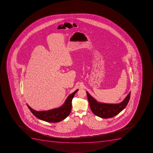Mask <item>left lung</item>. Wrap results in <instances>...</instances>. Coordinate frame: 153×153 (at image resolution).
<instances>
[{
    "instance_id": "obj_1",
    "label": "left lung",
    "mask_w": 153,
    "mask_h": 153,
    "mask_svg": "<svg viewBox=\"0 0 153 153\" xmlns=\"http://www.w3.org/2000/svg\"><path fill=\"white\" fill-rule=\"evenodd\" d=\"M87 92L90 108L94 114L102 118H110L118 114L127 105L130 97V92L123 101L119 104H106L97 101Z\"/></svg>"
}]
</instances>
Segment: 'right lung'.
<instances>
[{
  "instance_id": "add662e5",
  "label": "right lung",
  "mask_w": 153,
  "mask_h": 153,
  "mask_svg": "<svg viewBox=\"0 0 153 153\" xmlns=\"http://www.w3.org/2000/svg\"><path fill=\"white\" fill-rule=\"evenodd\" d=\"M78 90L75 91L73 93L68 96L64 104L59 108L51 109L49 111H35L27 105L32 114L39 119L49 123H57L60 122L68 117L72 109V101L74 95Z\"/></svg>"
}]
</instances>
